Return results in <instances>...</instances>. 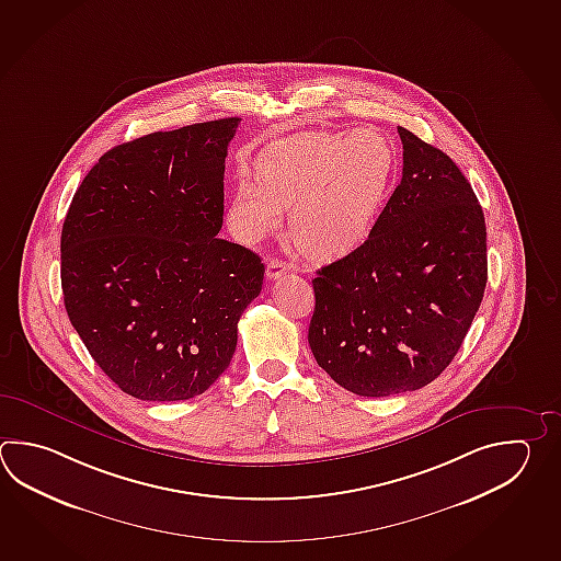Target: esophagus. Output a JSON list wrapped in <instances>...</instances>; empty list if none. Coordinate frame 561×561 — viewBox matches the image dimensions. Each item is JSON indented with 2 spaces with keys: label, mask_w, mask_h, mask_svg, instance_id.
Wrapping results in <instances>:
<instances>
[{
  "label": "esophagus",
  "mask_w": 561,
  "mask_h": 561,
  "mask_svg": "<svg viewBox=\"0 0 561 561\" xmlns=\"http://www.w3.org/2000/svg\"><path fill=\"white\" fill-rule=\"evenodd\" d=\"M289 274V265L286 262H282V260H277V257H272L270 262H267V270H265V275H267V279H279L282 275Z\"/></svg>",
  "instance_id": "obj_1"
}]
</instances>
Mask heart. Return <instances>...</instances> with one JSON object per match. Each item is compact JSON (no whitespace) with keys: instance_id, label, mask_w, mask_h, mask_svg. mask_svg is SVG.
<instances>
[{"instance_id":"heart-1","label":"heart","mask_w":561,"mask_h":561,"mask_svg":"<svg viewBox=\"0 0 561 561\" xmlns=\"http://www.w3.org/2000/svg\"><path fill=\"white\" fill-rule=\"evenodd\" d=\"M396 170V149L376 129L304 131L255 158L257 182L238 178L229 219L238 236L262 240L289 207V236L313 260H337L366 241Z\"/></svg>"}]
</instances>
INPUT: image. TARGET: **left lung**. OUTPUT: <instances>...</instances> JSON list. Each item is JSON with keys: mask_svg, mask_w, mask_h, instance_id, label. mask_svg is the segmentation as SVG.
Listing matches in <instances>:
<instances>
[{"mask_svg": "<svg viewBox=\"0 0 561 561\" xmlns=\"http://www.w3.org/2000/svg\"><path fill=\"white\" fill-rule=\"evenodd\" d=\"M398 131L401 182L369 238L311 279L309 347L335 383L364 398L432 383L488 284L485 219L466 175L442 149Z\"/></svg>", "mask_w": 561, "mask_h": 561, "instance_id": "left-lung-1", "label": "left lung"}]
</instances>
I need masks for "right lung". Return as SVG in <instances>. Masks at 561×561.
Returning <instances> with one entry per match:
<instances>
[{
  "label": "right lung",
  "instance_id": "obj_1",
  "mask_svg": "<svg viewBox=\"0 0 561 561\" xmlns=\"http://www.w3.org/2000/svg\"><path fill=\"white\" fill-rule=\"evenodd\" d=\"M240 117L156 131L103 153L61 229V289L93 362L127 396L182 401L228 369L260 296V255L216 238Z\"/></svg>",
  "mask_w": 561,
  "mask_h": 561
}]
</instances>
